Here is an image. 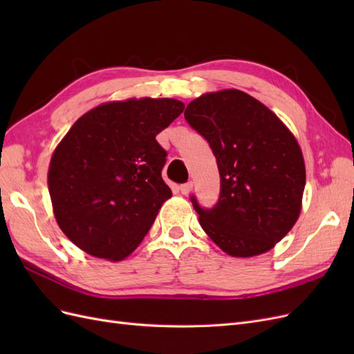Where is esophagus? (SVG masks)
<instances>
[{"instance_id": "34e87169", "label": "esophagus", "mask_w": 354, "mask_h": 354, "mask_svg": "<svg viewBox=\"0 0 354 354\" xmlns=\"http://www.w3.org/2000/svg\"><path fill=\"white\" fill-rule=\"evenodd\" d=\"M192 190H194V183H192V181H189V183H185V185L180 186V192L183 195H189Z\"/></svg>"}]
</instances>
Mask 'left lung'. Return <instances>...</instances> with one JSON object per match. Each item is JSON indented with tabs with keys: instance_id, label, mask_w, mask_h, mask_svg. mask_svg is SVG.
I'll return each mask as SVG.
<instances>
[{
	"instance_id": "1",
	"label": "left lung",
	"mask_w": 354,
	"mask_h": 354,
	"mask_svg": "<svg viewBox=\"0 0 354 354\" xmlns=\"http://www.w3.org/2000/svg\"><path fill=\"white\" fill-rule=\"evenodd\" d=\"M186 121L205 137L220 171V198L199 223L232 257L248 259L274 248L303 208L306 165L291 130L261 102L236 88L192 100Z\"/></svg>"
}]
</instances>
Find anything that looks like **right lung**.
<instances>
[{
    "label": "right lung",
    "instance_id": "right-lung-1",
    "mask_svg": "<svg viewBox=\"0 0 354 354\" xmlns=\"http://www.w3.org/2000/svg\"><path fill=\"white\" fill-rule=\"evenodd\" d=\"M185 111L176 99H127L95 106L53 152L48 192L60 230L97 259L122 261L142 243L173 196L155 137Z\"/></svg>",
    "mask_w": 354,
    "mask_h": 354
}]
</instances>
